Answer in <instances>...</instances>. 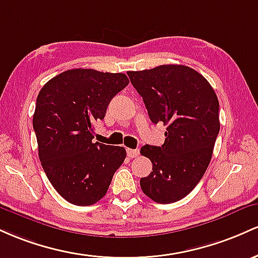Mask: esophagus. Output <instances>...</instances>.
Listing matches in <instances>:
<instances>
[{
	"label": "esophagus",
	"instance_id": "esophagus-1",
	"mask_svg": "<svg viewBox=\"0 0 258 258\" xmlns=\"http://www.w3.org/2000/svg\"><path fill=\"white\" fill-rule=\"evenodd\" d=\"M126 155H128L130 158L138 157V156H139V150H138V149H135V150H133V149H126Z\"/></svg>",
	"mask_w": 258,
	"mask_h": 258
}]
</instances>
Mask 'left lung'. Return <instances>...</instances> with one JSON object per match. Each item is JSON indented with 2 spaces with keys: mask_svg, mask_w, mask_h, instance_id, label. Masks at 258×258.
Segmentation results:
<instances>
[{
  "mask_svg": "<svg viewBox=\"0 0 258 258\" xmlns=\"http://www.w3.org/2000/svg\"><path fill=\"white\" fill-rule=\"evenodd\" d=\"M150 119L167 125L162 146L145 145L140 153L152 172L140 179L144 194L158 204L181 200L206 172L219 133V102L201 74L180 64L128 72Z\"/></svg>",
  "mask_w": 258,
  "mask_h": 258,
  "instance_id": "1",
  "label": "left lung"
}]
</instances>
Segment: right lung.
<instances>
[{
	"mask_svg": "<svg viewBox=\"0 0 258 258\" xmlns=\"http://www.w3.org/2000/svg\"><path fill=\"white\" fill-rule=\"evenodd\" d=\"M129 84L123 73L69 69L40 90L33 117L39 158L56 191L71 204L90 206L106 195L124 147L94 143V123Z\"/></svg>",
	"mask_w": 258,
	"mask_h": 258,
	"instance_id": "right-lung-1",
	"label": "right lung"
}]
</instances>
